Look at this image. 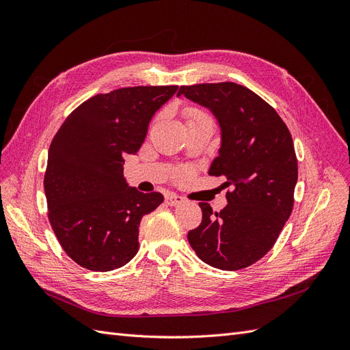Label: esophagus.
Instances as JSON below:
<instances>
[{"label":"esophagus","mask_w":350,"mask_h":350,"mask_svg":"<svg viewBox=\"0 0 350 350\" xmlns=\"http://www.w3.org/2000/svg\"><path fill=\"white\" fill-rule=\"evenodd\" d=\"M165 203H166L167 206H178V204L184 203V198L179 197V196H175V194H169V196H166V198H165Z\"/></svg>","instance_id":"34e87169"}]
</instances>
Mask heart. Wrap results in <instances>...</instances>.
Masks as SVG:
<instances>
[{
	"label": "heart",
	"instance_id": "heart-1",
	"mask_svg": "<svg viewBox=\"0 0 350 350\" xmlns=\"http://www.w3.org/2000/svg\"><path fill=\"white\" fill-rule=\"evenodd\" d=\"M187 116H188V120H196V118H201V116H207V115L203 111H200L197 108H188L187 109ZM191 174H193L191 169H181L176 176H178V179H187V178L191 176Z\"/></svg>",
	"mask_w": 350,
	"mask_h": 350
}]
</instances>
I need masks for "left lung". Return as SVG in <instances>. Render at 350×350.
Segmentation results:
<instances>
[{"label": "left lung", "instance_id": "8db88e82", "mask_svg": "<svg viewBox=\"0 0 350 350\" xmlns=\"http://www.w3.org/2000/svg\"><path fill=\"white\" fill-rule=\"evenodd\" d=\"M181 94L217 118L221 146L208 175L225 176L224 187L232 188L220 211L200 203L203 219L188 242L211 267L245 269L273 248L292 213L298 159L291 131L276 109L241 84L181 86Z\"/></svg>", "mask_w": 350, "mask_h": 350}]
</instances>
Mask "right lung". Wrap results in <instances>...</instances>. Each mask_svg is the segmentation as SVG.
I'll use <instances>...</instances> for the list:
<instances>
[{"label": "right lung", "instance_id": "1", "mask_svg": "<svg viewBox=\"0 0 350 350\" xmlns=\"http://www.w3.org/2000/svg\"><path fill=\"white\" fill-rule=\"evenodd\" d=\"M178 86H135L96 94L62 122L44 176L48 219L67 256L93 271L125 266L139 251L142 217L163 201L124 178V156L140 149L154 112Z\"/></svg>", "mask_w": 350, "mask_h": 350}]
</instances>
